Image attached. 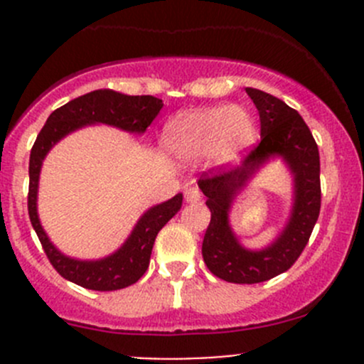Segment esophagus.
Segmentation results:
<instances>
[{"mask_svg":"<svg viewBox=\"0 0 364 364\" xmlns=\"http://www.w3.org/2000/svg\"><path fill=\"white\" fill-rule=\"evenodd\" d=\"M200 199H203V196H200V190L197 188V186H186V190H185L186 203L196 204V203H199Z\"/></svg>","mask_w":364,"mask_h":364,"instance_id":"1","label":"esophagus"}]
</instances>
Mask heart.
I'll return each instance as SVG.
<instances>
[{"instance_id": "heart-1", "label": "heart", "mask_w": 364, "mask_h": 364, "mask_svg": "<svg viewBox=\"0 0 364 364\" xmlns=\"http://www.w3.org/2000/svg\"><path fill=\"white\" fill-rule=\"evenodd\" d=\"M257 141V124L241 105H216L172 116L164 127V142L183 160L208 156L215 165L236 164Z\"/></svg>"}]
</instances>
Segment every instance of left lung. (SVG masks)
<instances>
[{
    "mask_svg": "<svg viewBox=\"0 0 364 364\" xmlns=\"http://www.w3.org/2000/svg\"><path fill=\"white\" fill-rule=\"evenodd\" d=\"M245 90L260 116L259 146L237 167L208 171L199 179L211 211L203 241L204 262L215 277L230 284H259L287 271L306 247L321 211V160L310 128L280 98L255 87ZM273 158L284 159L291 171L295 200L288 223L274 243L250 251L233 234L228 213L247 181Z\"/></svg>",
    "mask_w": 364,
    "mask_h": 364,
    "instance_id": "8db88e82",
    "label": "left lung"
}]
</instances>
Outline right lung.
I'll list each match as a JSON object with an SVG mask.
<instances>
[{"mask_svg": "<svg viewBox=\"0 0 364 364\" xmlns=\"http://www.w3.org/2000/svg\"><path fill=\"white\" fill-rule=\"evenodd\" d=\"M164 102L151 95L130 97L112 90H97L73 98L56 109L40 130L29 155V193L28 211L31 225L42 243L47 259L54 269L68 282L91 291H117L135 284L149 266L153 245L161 227L181 209L183 193L165 203L153 205L135 223L134 230L123 245L111 255L98 260H79L65 255L50 243L43 230L36 209L38 179L47 153L72 132L87 124H109L130 134H144L151 121L159 116Z\"/></svg>", "mask_w": 364, "mask_h": 364, "instance_id": "obj_1", "label": "right lung"}]
</instances>
